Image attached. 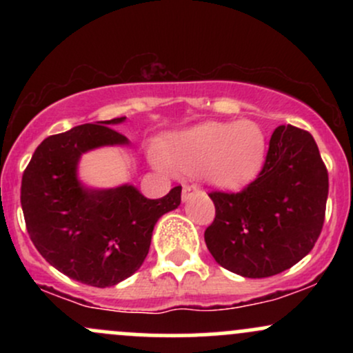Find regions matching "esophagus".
Segmentation results:
<instances>
[{
    "label": "esophagus",
    "mask_w": 353,
    "mask_h": 353,
    "mask_svg": "<svg viewBox=\"0 0 353 353\" xmlns=\"http://www.w3.org/2000/svg\"><path fill=\"white\" fill-rule=\"evenodd\" d=\"M196 192H199V188L196 184H184V188H182V201L190 199V196Z\"/></svg>",
    "instance_id": "1"
}]
</instances>
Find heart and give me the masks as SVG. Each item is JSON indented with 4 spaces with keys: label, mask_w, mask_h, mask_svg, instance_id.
<instances>
[{
    "label": "heart",
    "mask_w": 353,
    "mask_h": 353,
    "mask_svg": "<svg viewBox=\"0 0 353 353\" xmlns=\"http://www.w3.org/2000/svg\"><path fill=\"white\" fill-rule=\"evenodd\" d=\"M265 149L264 131L252 119L208 121L174 134L154 161L168 172H199L210 184L237 189L261 171Z\"/></svg>",
    "instance_id": "b5f03b06"
}]
</instances>
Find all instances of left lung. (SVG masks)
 Segmentation results:
<instances>
[{
  "label": "left lung",
  "mask_w": 353,
  "mask_h": 353,
  "mask_svg": "<svg viewBox=\"0 0 353 353\" xmlns=\"http://www.w3.org/2000/svg\"><path fill=\"white\" fill-rule=\"evenodd\" d=\"M329 172L310 132L279 125L257 177L239 192L212 190L209 252L249 279L281 274L310 252L322 232Z\"/></svg>",
  "instance_id": "obj_1"
}]
</instances>
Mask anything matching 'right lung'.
<instances>
[{
  "instance_id": "obj_1",
  "label": "right lung",
  "mask_w": 353,
  "mask_h": 353,
  "mask_svg": "<svg viewBox=\"0 0 353 353\" xmlns=\"http://www.w3.org/2000/svg\"><path fill=\"white\" fill-rule=\"evenodd\" d=\"M125 117L81 124L46 137L23 172L21 208L28 234L52 267L92 287L116 285L143 265L157 219L181 204V185L148 199L132 185L88 189L76 177L81 154L128 144L111 128Z\"/></svg>"
}]
</instances>
